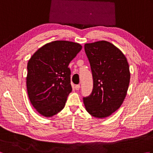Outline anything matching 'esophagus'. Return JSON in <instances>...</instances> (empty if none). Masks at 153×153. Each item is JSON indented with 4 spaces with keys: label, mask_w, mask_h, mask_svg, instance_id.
Wrapping results in <instances>:
<instances>
[{
    "label": "esophagus",
    "mask_w": 153,
    "mask_h": 153,
    "mask_svg": "<svg viewBox=\"0 0 153 153\" xmlns=\"http://www.w3.org/2000/svg\"><path fill=\"white\" fill-rule=\"evenodd\" d=\"M75 89H76V90H79L80 89V85H76V86H75Z\"/></svg>",
    "instance_id": "esophagus-1"
}]
</instances>
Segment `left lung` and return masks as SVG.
<instances>
[{
  "label": "left lung",
  "mask_w": 153,
  "mask_h": 153,
  "mask_svg": "<svg viewBox=\"0 0 153 153\" xmlns=\"http://www.w3.org/2000/svg\"><path fill=\"white\" fill-rule=\"evenodd\" d=\"M85 51L91 68L93 89L83 98V104L93 117L106 118L126 98L130 80L128 60L118 47L106 41L86 43Z\"/></svg>",
  "instance_id": "1"
}]
</instances>
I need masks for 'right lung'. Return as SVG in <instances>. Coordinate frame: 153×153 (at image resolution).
Segmentation results:
<instances>
[{
  "instance_id": "1",
  "label": "right lung",
  "mask_w": 153,
  "mask_h": 153,
  "mask_svg": "<svg viewBox=\"0 0 153 153\" xmlns=\"http://www.w3.org/2000/svg\"><path fill=\"white\" fill-rule=\"evenodd\" d=\"M82 48L77 43L54 41L39 48L29 60L27 94L41 115L50 118L64 108L72 91L68 65Z\"/></svg>"
}]
</instances>
